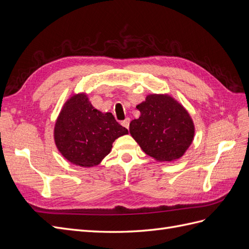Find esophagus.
I'll use <instances>...</instances> for the list:
<instances>
[{
	"mask_svg": "<svg viewBox=\"0 0 249 249\" xmlns=\"http://www.w3.org/2000/svg\"><path fill=\"white\" fill-rule=\"evenodd\" d=\"M130 122H131L130 118H125V119L124 120V122L122 123V124H123L124 127H126V129H129V126H130Z\"/></svg>",
	"mask_w": 249,
	"mask_h": 249,
	"instance_id": "esophagus-1",
	"label": "esophagus"
}]
</instances>
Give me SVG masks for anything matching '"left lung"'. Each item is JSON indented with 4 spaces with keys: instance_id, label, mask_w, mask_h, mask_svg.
Returning <instances> with one entry per match:
<instances>
[{
    "instance_id": "obj_1",
    "label": "left lung",
    "mask_w": 249,
    "mask_h": 249,
    "mask_svg": "<svg viewBox=\"0 0 249 249\" xmlns=\"http://www.w3.org/2000/svg\"><path fill=\"white\" fill-rule=\"evenodd\" d=\"M136 108L140 116L131 122L130 134L143 152L158 162L182 158L195 135L193 119L183 105L168 93H152Z\"/></svg>"
}]
</instances>
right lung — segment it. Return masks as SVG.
<instances>
[{
  "label": "right lung",
  "instance_id": "1",
  "mask_svg": "<svg viewBox=\"0 0 249 249\" xmlns=\"http://www.w3.org/2000/svg\"><path fill=\"white\" fill-rule=\"evenodd\" d=\"M126 134L112 113L92 106L86 92L74 93L64 103L54 126L60 154L80 167L99 165L111 152L113 142Z\"/></svg>",
  "mask_w": 249,
  "mask_h": 249
}]
</instances>
